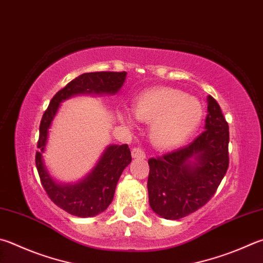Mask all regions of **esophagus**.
Masks as SVG:
<instances>
[{
  "label": "esophagus",
  "instance_id": "34e87169",
  "mask_svg": "<svg viewBox=\"0 0 263 263\" xmlns=\"http://www.w3.org/2000/svg\"><path fill=\"white\" fill-rule=\"evenodd\" d=\"M131 154L133 159H145L146 154H145V151L142 149L140 147H135L131 151Z\"/></svg>",
  "mask_w": 263,
  "mask_h": 263
}]
</instances>
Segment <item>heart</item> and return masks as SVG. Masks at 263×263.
<instances>
[{
	"label": "heart",
	"instance_id": "obj_1",
	"mask_svg": "<svg viewBox=\"0 0 263 263\" xmlns=\"http://www.w3.org/2000/svg\"><path fill=\"white\" fill-rule=\"evenodd\" d=\"M133 112L140 121L153 124V144L171 148L195 132L202 121L203 107L199 100L179 89L155 88L146 90L135 100ZM118 117L123 123H131L126 112H119Z\"/></svg>",
	"mask_w": 263,
	"mask_h": 263
}]
</instances>
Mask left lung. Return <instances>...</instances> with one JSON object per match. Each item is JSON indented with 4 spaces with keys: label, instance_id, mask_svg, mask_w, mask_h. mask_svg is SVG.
<instances>
[{
    "label": "left lung",
    "instance_id": "obj_1",
    "mask_svg": "<svg viewBox=\"0 0 263 263\" xmlns=\"http://www.w3.org/2000/svg\"><path fill=\"white\" fill-rule=\"evenodd\" d=\"M207 102L201 135L187 146L148 160L149 204L163 218L179 219L204 206L228 170V122L216 100L208 95Z\"/></svg>",
    "mask_w": 263,
    "mask_h": 263
}]
</instances>
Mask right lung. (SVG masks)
I'll return each mask as SVG.
<instances>
[{"label":"right lung","instance_id":"obj_1","mask_svg":"<svg viewBox=\"0 0 263 263\" xmlns=\"http://www.w3.org/2000/svg\"><path fill=\"white\" fill-rule=\"evenodd\" d=\"M125 78V71H101L80 74L54 95L42 116L37 140L40 152L35 154L37 174L51 201L73 216L92 217L106 211L112 201L123 170L132 160L130 148L126 144L108 146L95 168L84 179L77 184H57L50 177L42 160L48 128L62 101L78 94H115L121 89Z\"/></svg>","mask_w":263,"mask_h":263}]
</instances>
